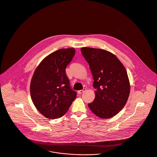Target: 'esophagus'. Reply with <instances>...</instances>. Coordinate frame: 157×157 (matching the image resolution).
Here are the masks:
<instances>
[{"label": "esophagus", "instance_id": "esophagus-1", "mask_svg": "<svg viewBox=\"0 0 157 157\" xmlns=\"http://www.w3.org/2000/svg\"><path fill=\"white\" fill-rule=\"evenodd\" d=\"M85 90H86V89H85V88H84V89H83V90H81L78 91H77V93H78V94H82V93H83Z\"/></svg>", "mask_w": 157, "mask_h": 157}]
</instances>
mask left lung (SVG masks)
<instances>
[{
  "instance_id": "obj_1",
  "label": "left lung",
  "mask_w": 157,
  "mask_h": 157,
  "mask_svg": "<svg viewBox=\"0 0 157 157\" xmlns=\"http://www.w3.org/2000/svg\"><path fill=\"white\" fill-rule=\"evenodd\" d=\"M81 52L88 63L96 89L91 112L101 118H110L125 105L130 93L126 70L111 52L99 48L82 47Z\"/></svg>"
}]
</instances>
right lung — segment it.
<instances>
[{"label": "right lung", "instance_id": "obj_1", "mask_svg": "<svg viewBox=\"0 0 157 157\" xmlns=\"http://www.w3.org/2000/svg\"><path fill=\"white\" fill-rule=\"evenodd\" d=\"M75 53L73 48L56 50L46 56L34 72L30 84L31 99L39 112L47 118L63 116L76 98L65 71Z\"/></svg>", "mask_w": 157, "mask_h": 157}]
</instances>
